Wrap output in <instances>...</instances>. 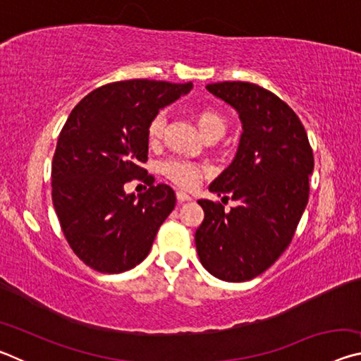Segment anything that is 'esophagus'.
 Returning <instances> with one entry per match:
<instances>
[{"mask_svg": "<svg viewBox=\"0 0 361 361\" xmlns=\"http://www.w3.org/2000/svg\"><path fill=\"white\" fill-rule=\"evenodd\" d=\"M176 199H178L180 204H183V202H188V200H191V195L183 192V191H178V192H176Z\"/></svg>", "mask_w": 361, "mask_h": 361, "instance_id": "esophagus-1", "label": "esophagus"}]
</instances>
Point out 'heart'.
Masks as SVG:
<instances>
[{"instance_id":"obj_1","label":"heart","mask_w":361,"mask_h":361,"mask_svg":"<svg viewBox=\"0 0 361 361\" xmlns=\"http://www.w3.org/2000/svg\"><path fill=\"white\" fill-rule=\"evenodd\" d=\"M195 124H197L199 130L204 137H209L212 133H219V135H223L226 129V121L223 118V114L212 108L199 109V111L195 113ZM164 127H166V118H164V114H156L148 124V140L151 143L157 142V140L162 137ZM162 172L169 180H172L175 185L191 189L199 183L200 175H202V169L191 162L169 161L162 166Z\"/></svg>"}]
</instances>
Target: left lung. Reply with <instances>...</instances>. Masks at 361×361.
Wrapping results in <instances>:
<instances>
[{"label": "left lung", "mask_w": 361, "mask_h": 361, "mask_svg": "<svg viewBox=\"0 0 361 361\" xmlns=\"http://www.w3.org/2000/svg\"><path fill=\"white\" fill-rule=\"evenodd\" d=\"M207 90L242 121L234 161L209 188L239 205L224 212L219 202L197 200L205 216L195 248L212 276L247 282L288 248L309 200L314 154L301 121L276 94L242 81L209 84Z\"/></svg>", "instance_id": "1"}]
</instances>
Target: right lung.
<instances>
[{
    "mask_svg": "<svg viewBox=\"0 0 361 361\" xmlns=\"http://www.w3.org/2000/svg\"><path fill=\"white\" fill-rule=\"evenodd\" d=\"M192 82L129 79L95 89L73 108L52 159V202L63 235L84 264L119 274L140 264L161 224L175 209V192L154 185L148 161V124ZM150 188L126 195L127 180Z\"/></svg>",
    "mask_w": 361,
    "mask_h": 361,
    "instance_id": "1",
    "label": "right lung"
}]
</instances>
